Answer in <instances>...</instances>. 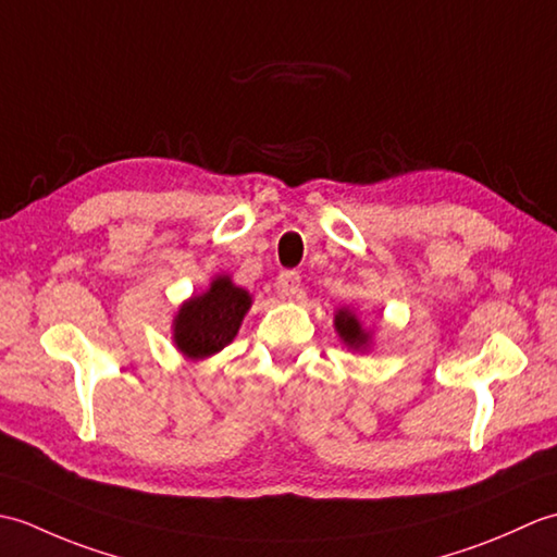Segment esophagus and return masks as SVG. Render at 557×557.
<instances>
[{
	"instance_id": "34e87169",
	"label": "esophagus",
	"mask_w": 557,
	"mask_h": 557,
	"mask_svg": "<svg viewBox=\"0 0 557 557\" xmlns=\"http://www.w3.org/2000/svg\"><path fill=\"white\" fill-rule=\"evenodd\" d=\"M299 287H301V275H299L297 270H285V272H280V277H277V289H280L282 297H287V299L297 297V294H299Z\"/></svg>"
}]
</instances>
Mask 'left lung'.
I'll return each mask as SVG.
<instances>
[{
    "instance_id": "8db88e82",
    "label": "left lung",
    "mask_w": 557,
    "mask_h": 557,
    "mask_svg": "<svg viewBox=\"0 0 557 557\" xmlns=\"http://www.w3.org/2000/svg\"><path fill=\"white\" fill-rule=\"evenodd\" d=\"M335 327H337L339 337L345 339L351 349H363L366 345H369V333H363L359 321L349 311H339L335 315Z\"/></svg>"
}]
</instances>
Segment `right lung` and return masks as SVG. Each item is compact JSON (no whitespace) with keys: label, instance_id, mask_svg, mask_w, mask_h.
<instances>
[{"label":"right lung","instance_id":"add662e5","mask_svg":"<svg viewBox=\"0 0 557 557\" xmlns=\"http://www.w3.org/2000/svg\"><path fill=\"white\" fill-rule=\"evenodd\" d=\"M251 297L234 287L230 277H218L210 289L182 306L174 323V342L186 357L203 359L234 339Z\"/></svg>","mask_w":557,"mask_h":557}]
</instances>
